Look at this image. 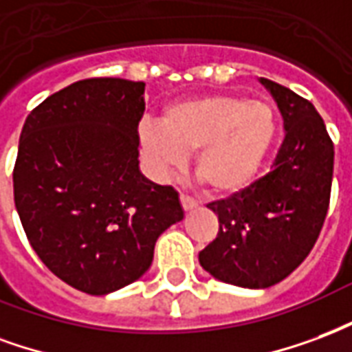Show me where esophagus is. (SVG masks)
Wrapping results in <instances>:
<instances>
[{"instance_id": "esophagus-1", "label": "esophagus", "mask_w": 352, "mask_h": 352, "mask_svg": "<svg viewBox=\"0 0 352 352\" xmlns=\"http://www.w3.org/2000/svg\"><path fill=\"white\" fill-rule=\"evenodd\" d=\"M179 202H182V208L189 212V210H193V208L199 206V202L195 201L193 197H189V195H179Z\"/></svg>"}]
</instances>
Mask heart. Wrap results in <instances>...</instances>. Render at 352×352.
Wrapping results in <instances>:
<instances>
[{
  "label": "heart",
  "instance_id": "obj_1",
  "mask_svg": "<svg viewBox=\"0 0 352 352\" xmlns=\"http://www.w3.org/2000/svg\"><path fill=\"white\" fill-rule=\"evenodd\" d=\"M138 150L155 178L184 166L195 151V173L215 195L250 186L278 137V114L268 102L236 95H202L173 102L161 122L138 125Z\"/></svg>",
  "mask_w": 352,
  "mask_h": 352
}]
</instances>
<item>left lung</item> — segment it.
<instances>
[{
    "label": "left lung",
    "instance_id": "1",
    "mask_svg": "<svg viewBox=\"0 0 352 352\" xmlns=\"http://www.w3.org/2000/svg\"><path fill=\"white\" fill-rule=\"evenodd\" d=\"M278 102L285 138L272 170L229 199L210 202L219 219L199 263L223 283L266 289L298 268L319 238L334 174V144L311 102L261 78Z\"/></svg>",
    "mask_w": 352,
    "mask_h": 352
}]
</instances>
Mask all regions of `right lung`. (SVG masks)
<instances>
[{
	"label": "right lung",
	"instance_id": "1",
	"mask_svg": "<svg viewBox=\"0 0 352 352\" xmlns=\"http://www.w3.org/2000/svg\"><path fill=\"white\" fill-rule=\"evenodd\" d=\"M144 82L78 80L25 118L14 206L46 268L94 296L144 276L157 238L184 219L178 193L138 168Z\"/></svg>",
	"mask_w": 352,
	"mask_h": 352
}]
</instances>
